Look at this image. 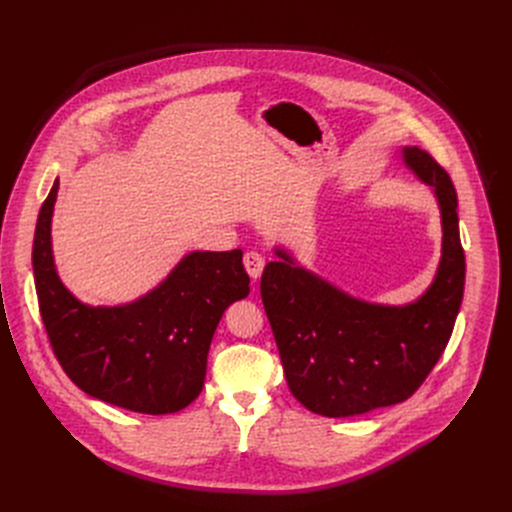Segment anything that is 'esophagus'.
Instances as JSON below:
<instances>
[{
    "label": "esophagus",
    "instance_id": "esophagus-1",
    "mask_svg": "<svg viewBox=\"0 0 512 512\" xmlns=\"http://www.w3.org/2000/svg\"><path fill=\"white\" fill-rule=\"evenodd\" d=\"M243 266H246L248 275L256 281V279H260V275H262V269H264V258H262V254H260V252L250 250V252L243 254Z\"/></svg>",
    "mask_w": 512,
    "mask_h": 512
}]
</instances>
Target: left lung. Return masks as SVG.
Returning a JSON list of instances; mask_svg holds the SVG:
<instances>
[{
    "label": "left lung",
    "instance_id": "8db88e82",
    "mask_svg": "<svg viewBox=\"0 0 512 512\" xmlns=\"http://www.w3.org/2000/svg\"><path fill=\"white\" fill-rule=\"evenodd\" d=\"M406 166L435 193L442 260L425 294L404 306L371 304L314 275L283 248L264 266L260 296L289 392L323 417H354L404 402L448 346L465 291L458 200L446 170L412 145Z\"/></svg>",
    "mask_w": 512,
    "mask_h": 512
}]
</instances>
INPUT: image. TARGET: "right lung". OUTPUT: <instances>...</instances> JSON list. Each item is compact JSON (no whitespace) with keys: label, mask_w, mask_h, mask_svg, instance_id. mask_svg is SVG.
<instances>
[{"label":"right lung","mask_w":512,"mask_h":512,"mask_svg":"<svg viewBox=\"0 0 512 512\" xmlns=\"http://www.w3.org/2000/svg\"><path fill=\"white\" fill-rule=\"evenodd\" d=\"M58 179L43 202L33 273L41 319L64 373L85 394L143 415H170L204 387L212 335L229 304L250 294L241 250L191 252L148 294L87 306L64 287L52 254Z\"/></svg>","instance_id":"1"}]
</instances>
